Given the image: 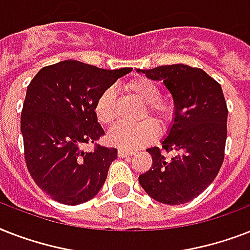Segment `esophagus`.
I'll use <instances>...</instances> for the list:
<instances>
[{
  "label": "esophagus",
  "instance_id": "esophagus-1",
  "mask_svg": "<svg viewBox=\"0 0 250 250\" xmlns=\"http://www.w3.org/2000/svg\"><path fill=\"white\" fill-rule=\"evenodd\" d=\"M135 154L133 150H127V149H119L118 150V156L121 157V158H125V157H131Z\"/></svg>",
  "mask_w": 250,
  "mask_h": 250
}]
</instances>
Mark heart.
Here are the masks:
<instances>
[{
	"mask_svg": "<svg viewBox=\"0 0 250 250\" xmlns=\"http://www.w3.org/2000/svg\"><path fill=\"white\" fill-rule=\"evenodd\" d=\"M125 90L132 97L144 104L140 119L152 115L161 128L166 129L174 122L175 109L171 102L161 98V88L148 78H135L125 84ZM96 117L102 125H111L117 115V96L113 88H106L98 96L94 105ZM158 128L152 119L137 123L125 125L118 123L109 131L107 140L111 145L122 149H137L149 144L157 137Z\"/></svg>",
	"mask_w": 250,
	"mask_h": 250,
	"instance_id": "b5f03b06",
	"label": "heart"
}]
</instances>
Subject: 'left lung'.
<instances>
[{
    "label": "left lung",
    "mask_w": 250,
    "mask_h": 250,
    "mask_svg": "<svg viewBox=\"0 0 250 250\" xmlns=\"http://www.w3.org/2000/svg\"><path fill=\"white\" fill-rule=\"evenodd\" d=\"M137 72L162 80L172 96L174 123L162 149L176 153L166 158L157 146L146 149L153 164L139 176V183L158 202H189L213 183L225 160L229 110L221 84L201 68L187 64Z\"/></svg>",
    "instance_id": "8db88e82"
}]
</instances>
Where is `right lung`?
Listing matches in <instances>:
<instances>
[{
  "label": "right lung",
  "instance_id": "right-lung-1",
  "mask_svg": "<svg viewBox=\"0 0 250 250\" xmlns=\"http://www.w3.org/2000/svg\"><path fill=\"white\" fill-rule=\"evenodd\" d=\"M131 71L62 61L41 68L27 86L21 115L25 164L57 202L79 205L104 186L118 150L96 144L86 152L83 146L105 133L94 113L98 96Z\"/></svg>",
  "mask_w": 250,
  "mask_h": 250
}]
</instances>
